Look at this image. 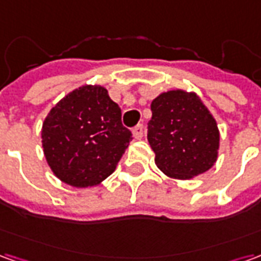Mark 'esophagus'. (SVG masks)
Returning <instances> with one entry per match:
<instances>
[{
  "mask_svg": "<svg viewBox=\"0 0 261 261\" xmlns=\"http://www.w3.org/2000/svg\"><path fill=\"white\" fill-rule=\"evenodd\" d=\"M133 136H134L136 140L142 138V136H144V125L140 124V125H137V127H134V128H133Z\"/></svg>",
  "mask_w": 261,
  "mask_h": 261,
  "instance_id": "1",
  "label": "esophagus"
}]
</instances>
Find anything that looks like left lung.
Segmentation results:
<instances>
[{
	"mask_svg": "<svg viewBox=\"0 0 261 261\" xmlns=\"http://www.w3.org/2000/svg\"><path fill=\"white\" fill-rule=\"evenodd\" d=\"M151 110L148 141L165 175L186 180L215 164L218 127L196 93L166 92L153 99Z\"/></svg>",
	"mask_w": 261,
	"mask_h": 261,
	"instance_id": "1",
	"label": "left lung"
}]
</instances>
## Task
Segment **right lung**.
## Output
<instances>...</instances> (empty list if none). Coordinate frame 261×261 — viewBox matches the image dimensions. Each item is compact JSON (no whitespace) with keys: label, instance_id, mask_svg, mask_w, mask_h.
<instances>
[{"label":"right lung","instance_id":"1","mask_svg":"<svg viewBox=\"0 0 261 261\" xmlns=\"http://www.w3.org/2000/svg\"><path fill=\"white\" fill-rule=\"evenodd\" d=\"M133 134L121 123V109L103 86L75 89L54 106L43 123L48 166L67 185H99L116 169Z\"/></svg>","mask_w":261,"mask_h":261}]
</instances>
